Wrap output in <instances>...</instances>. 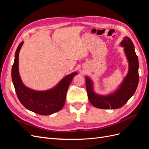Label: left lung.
<instances>
[{
	"instance_id": "1",
	"label": "left lung",
	"mask_w": 149,
	"mask_h": 149,
	"mask_svg": "<svg viewBox=\"0 0 149 149\" xmlns=\"http://www.w3.org/2000/svg\"><path fill=\"white\" fill-rule=\"evenodd\" d=\"M120 45L124 47L129 62L128 73L119 88L106 96H102L94 91L93 83L88 76H86V86L88 99L91 104L100 109H116L123 106L136 91L139 83V61L135 52L134 45L130 38L125 37Z\"/></svg>"
}]
</instances>
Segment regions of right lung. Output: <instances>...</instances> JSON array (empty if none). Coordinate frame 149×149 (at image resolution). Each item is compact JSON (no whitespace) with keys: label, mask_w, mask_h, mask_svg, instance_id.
Wrapping results in <instances>:
<instances>
[{"label":"right lung","mask_w":149,"mask_h":149,"mask_svg":"<svg viewBox=\"0 0 149 149\" xmlns=\"http://www.w3.org/2000/svg\"><path fill=\"white\" fill-rule=\"evenodd\" d=\"M24 42L18 46L12 68V79L17 96L26 109L43 116L52 114L64 106L66 93L74 76L73 72L66 76L55 87L46 91H35L25 86L20 78L19 71V56Z\"/></svg>","instance_id":"add662e5"}]
</instances>
